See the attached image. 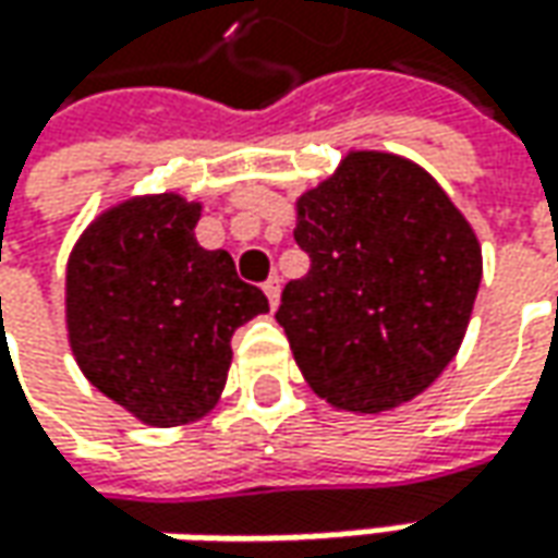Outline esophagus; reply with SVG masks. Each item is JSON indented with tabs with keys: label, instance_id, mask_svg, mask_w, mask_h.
I'll return each instance as SVG.
<instances>
[{
	"label": "esophagus",
	"instance_id": "34e87169",
	"mask_svg": "<svg viewBox=\"0 0 558 558\" xmlns=\"http://www.w3.org/2000/svg\"><path fill=\"white\" fill-rule=\"evenodd\" d=\"M265 296H268V302H271V308H278V299H280V278L275 275V278H268L265 280Z\"/></svg>",
	"mask_w": 558,
	"mask_h": 558
}]
</instances>
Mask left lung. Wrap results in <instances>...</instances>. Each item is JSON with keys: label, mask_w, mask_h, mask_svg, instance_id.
<instances>
[{"label": "left lung", "mask_w": 558, "mask_h": 558, "mask_svg": "<svg viewBox=\"0 0 558 558\" xmlns=\"http://www.w3.org/2000/svg\"><path fill=\"white\" fill-rule=\"evenodd\" d=\"M308 275L278 324L315 395L339 411H392L429 389L463 342L482 246L426 169L352 150L296 201Z\"/></svg>", "instance_id": "obj_1"}]
</instances>
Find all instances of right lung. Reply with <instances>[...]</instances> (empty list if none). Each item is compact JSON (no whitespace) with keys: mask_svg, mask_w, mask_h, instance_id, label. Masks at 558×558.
<instances>
[{"mask_svg":"<svg viewBox=\"0 0 558 558\" xmlns=\"http://www.w3.org/2000/svg\"><path fill=\"white\" fill-rule=\"evenodd\" d=\"M201 203H117L68 262V333L86 379L147 426H182L219 401L231 337L268 312L225 250L194 238Z\"/></svg>","mask_w":558,"mask_h":558,"instance_id":"right-lung-1","label":"right lung"}]
</instances>
